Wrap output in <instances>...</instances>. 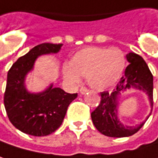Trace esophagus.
<instances>
[{"instance_id": "esophagus-1", "label": "esophagus", "mask_w": 158, "mask_h": 158, "mask_svg": "<svg viewBox=\"0 0 158 158\" xmlns=\"http://www.w3.org/2000/svg\"><path fill=\"white\" fill-rule=\"evenodd\" d=\"M88 91H89V89H88L87 88H85V87H82V88H80V89H79V93H80V95H85Z\"/></svg>"}]
</instances>
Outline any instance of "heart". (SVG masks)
I'll use <instances>...</instances> for the list:
<instances>
[{"mask_svg":"<svg viewBox=\"0 0 158 158\" xmlns=\"http://www.w3.org/2000/svg\"><path fill=\"white\" fill-rule=\"evenodd\" d=\"M126 59L118 48L89 47L76 52L62 69L64 79L71 85L86 76L87 83L94 89L103 90L114 86L121 78Z\"/></svg>","mask_w":158,"mask_h":158,"instance_id":"obj_1","label":"heart"}]
</instances>
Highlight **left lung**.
<instances>
[{
	"mask_svg": "<svg viewBox=\"0 0 158 158\" xmlns=\"http://www.w3.org/2000/svg\"><path fill=\"white\" fill-rule=\"evenodd\" d=\"M129 65L125 74L111 93L101 92L99 105L91 113V118L96 128L103 135L110 137H125L136 133L148 120V118L137 126H125L119 121L118 108L119 97L125 90L131 88L142 90L148 96L151 112L153 108V75L143 58L134 52L127 54Z\"/></svg>",
	"mask_w": 158,
	"mask_h": 158,
	"instance_id": "8db88e82",
	"label": "left lung"
}]
</instances>
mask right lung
<instances>
[{"label":"right lung","instance_id":"right-lung-1","mask_svg":"<svg viewBox=\"0 0 158 158\" xmlns=\"http://www.w3.org/2000/svg\"><path fill=\"white\" fill-rule=\"evenodd\" d=\"M62 44L42 43L19 58L8 71L4 107L10 123L22 132L35 136H48L62 124L69 105L78 94L65 92L53 84L42 92L31 93L25 79L33 69L37 58L58 53Z\"/></svg>","mask_w":158,"mask_h":158}]
</instances>
